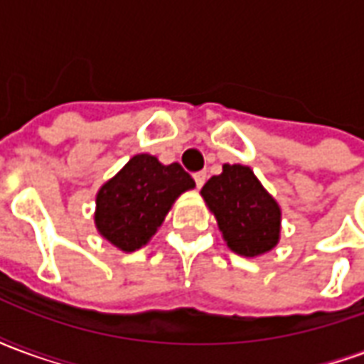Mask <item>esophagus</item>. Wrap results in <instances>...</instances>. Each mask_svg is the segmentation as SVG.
I'll return each instance as SVG.
<instances>
[{
    "mask_svg": "<svg viewBox=\"0 0 364 364\" xmlns=\"http://www.w3.org/2000/svg\"><path fill=\"white\" fill-rule=\"evenodd\" d=\"M205 181H206V171H197V173H195V183H197L198 189L205 185Z\"/></svg>",
    "mask_w": 364,
    "mask_h": 364,
    "instance_id": "esophagus-1",
    "label": "esophagus"
}]
</instances>
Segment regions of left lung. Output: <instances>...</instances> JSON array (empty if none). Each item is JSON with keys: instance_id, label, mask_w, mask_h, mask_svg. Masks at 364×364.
Listing matches in <instances>:
<instances>
[{"instance_id": "8db88e82", "label": "left lung", "mask_w": 364, "mask_h": 364, "mask_svg": "<svg viewBox=\"0 0 364 364\" xmlns=\"http://www.w3.org/2000/svg\"><path fill=\"white\" fill-rule=\"evenodd\" d=\"M200 193L232 252L255 257L277 245L281 208L250 167L226 164Z\"/></svg>"}]
</instances>
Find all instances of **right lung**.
I'll return each mask as SVG.
<instances>
[{
  "instance_id": "add662e5",
  "label": "right lung",
  "mask_w": 364,
  "mask_h": 364,
  "mask_svg": "<svg viewBox=\"0 0 364 364\" xmlns=\"http://www.w3.org/2000/svg\"><path fill=\"white\" fill-rule=\"evenodd\" d=\"M195 181L179 164L138 154L97 195L95 224L122 252H136L161 226L167 210Z\"/></svg>"
}]
</instances>
